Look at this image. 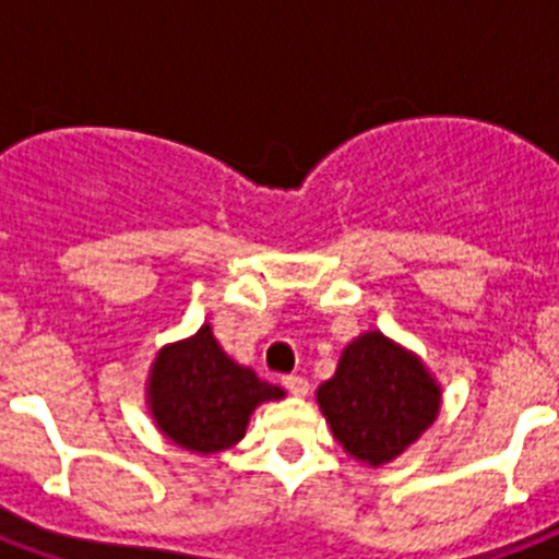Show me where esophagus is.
<instances>
[{
  "mask_svg": "<svg viewBox=\"0 0 559 559\" xmlns=\"http://www.w3.org/2000/svg\"><path fill=\"white\" fill-rule=\"evenodd\" d=\"M283 386L288 389L294 397H305V394H308V389H310L308 380L299 378V374H288V378H283Z\"/></svg>",
  "mask_w": 559,
  "mask_h": 559,
  "instance_id": "obj_1",
  "label": "esophagus"
}]
</instances>
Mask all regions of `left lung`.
<instances>
[{
  "instance_id": "obj_1",
  "label": "left lung",
  "mask_w": 559,
  "mask_h": 559,
  "mask_svg": "<svg viewBox=\"0 0 559 559\" xmlns=\"http://www.w3.org/2000/svg\"><path fill=\"white\" fill-rule=\"evenodd\" d=\"M316 403L347 456L380 467L433 426L442 386L417 353L367 330L344 347L333 378L316 389Z\"/></svg>"
}]
</instances>
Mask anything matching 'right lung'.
<instances>
[{"instance_id":"obj_1","label":"right lung","mask_w":559,"mask_h":559,"mask_svg":"<svg viewBox=\"0 0 559 559\" xmlns=\"http://www.w3.org/2000/svg\"><path fill=\"white\" fill-rule=\"evenodd\" d=\"M283 397L285 389L229 358L210 324H201L190 338L165 344L145 380V403L156 428L173 445L199 456L235 448L254 408Z\"/></svg>"}]
</instances>
